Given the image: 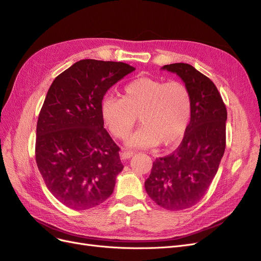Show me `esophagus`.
<instances>
[{"label": "esophagus", "instance_id": "1", "mask_svg": "<svg viewBox=\"0 0 261 261\" xmlns=\"http://www.w3.org/2000/svg\"><path fill=\"white\" fill-rule=\"evenodd\" d=\"M134 154H135V152H134V151H130V150H126V149H124L123 151L120 153V155H121V158H122L123 160L129 159V158H132Z\"/></svg>", "mask_w": 261, "mask_h": 261}]
</instances>
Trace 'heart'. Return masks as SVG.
I'll list each match as a JSON object with an SVG mask.
<instances>
[{"instance_id": "b5f03b06", "label": "heart", "mask_w": 261, "mask_h": 261, "mask_svg": "<svg viewBox=\"0 0 261 261\" xmlns=\"http://www.w3.org/2000/svg\"><path fill=\"white\" fill-rule=\"evenodd\" d=\"M192 96L179 82L165 83L149 77L134 80L124 87L122 98L102 100V117L112 135L128 136L137 122L140 127L127 140L137 148L171 146L183 137L192 116Z\"/></svg>"}]
</instances>
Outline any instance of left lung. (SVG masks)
<instances>
[{
    "instance_id": "8db88e82",
    "label": "left lung",
    "mask_w": 261,
    "mask_h": 261,
    "mask_svg": "<svg viewBox=\"0 0 261 261\" xmlns=\"http://www.w3.org/2000/svg\"><path fill=\"white\" fill-rule=\"evenodd\" d=\"M185 83L192 96V116L175 151L158 158L145 181L146 192L156 204L183 210L207 193L225 150L227 112L216 85L186 63L164 65Z\"/></svg>"
}]
</instances>
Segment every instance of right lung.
Here are the masks:
<instances>
[{"label":"right lung","instance_id":"1","mask_svg":"<svg viewBox=\"0 0 261 261\" xmlns=\"http://www.w3.org/2000/svg\"><path fill=\"white\" fill-rule=\"evenodd\" d=\"M135 70L123 62L82 60L53 81L39 113L36 161L52 195L87 210L112 195L124 165L101 113L105 94Z\"/></svg>","mask_w":261,"mask_h":261}]
</instances>
